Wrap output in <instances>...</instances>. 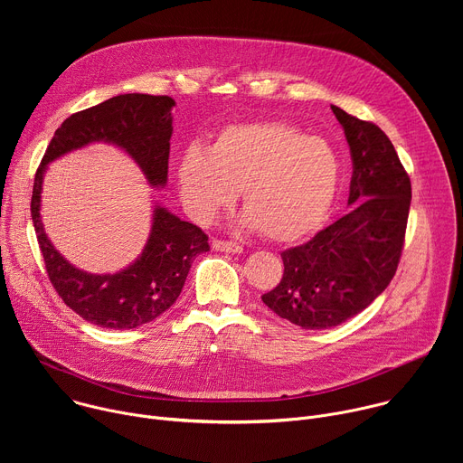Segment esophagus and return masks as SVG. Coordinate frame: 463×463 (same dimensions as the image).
<instances>
[{
	"label": "esophagus",
	"mask_w": 463,
	"mask_h": 463,
	"mask_svg": "<svg viewBox=\"0 0 463 463\" xmlns=\"http://www.w3.org/2000/svg\"><path fill=\"white\" fill-rule=\"evenodd\" d=\"M213 247L216 250H222V252H232V254H240L243 249L241 245L234 243V241H225V240H214L213 241Z\"/></svg>",
	"instance_id": "34e87169"
}]
</instances>
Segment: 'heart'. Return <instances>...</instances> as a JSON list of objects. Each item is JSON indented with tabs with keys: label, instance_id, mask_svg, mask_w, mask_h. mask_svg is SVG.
I'll list each match as a JSON object with an SVG mask.
<instances>
[{
	"label": "heart",
	"instance_id": "heart-1",
	"mask_svg": "<svg viewBox=\"0 0 463 463\" xmlns=\"http://www.w3.org/2000/svg\"><path fill=\"white\" fill-rule=\"evenodd\" d=\"M339 183L334 146L280 120L227 126L209 152L192 146L177 163L181 200L197 222H213L241 190L243 223L275 243L313 234L332 209Z\"/></svg>",
	"mask_w": 463,
	"mask_h": 463
}]
</instances>
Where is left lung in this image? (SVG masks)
I'll list each match as a JSON object with an SVG mask.
<instances>
[{
  "instance_id": "8db88e82",
  "label": "left lung",
  "mask_w": 463,
  "mask_h": 463,
  "mask_svg": "<svg viewBox=\"0 0 463 463\" xmlns=\"http://www.w3.org/2000/svg\"><path fill=\"white\" fill-rule=\"evenodd\" d=\"M350 146V211L309 241L282 252L280 284L261 295L279 317L327 329L368 307L402 258L412 188L393 145L373 122L332 106Z\"/></svg>"
}]
</instances>
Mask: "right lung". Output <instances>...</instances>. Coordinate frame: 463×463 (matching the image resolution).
<instances>
[{
    "instance_id": "add662e5",
    "label": "right lung",
    "mask_w": 463,
    "mask_h": 463,
    "mask_svg": "<svg viewBox=\"0 0 463 463\" xmlns=\"http://www.w3.org/2000/svg\"><path fill=\"white\" fill-rule=\"evenodd\" d=\"M174 99L126 93L73 113L54 131L36 170L31 216L45 269L58 297L84 320L108 329H131L165 313L179 297L192 261L207 252L209 236L194 223L156 205L141 256L113 275L77 269L51 243L40 218L47 165L91 143H109L134 159L152 186H165Z\"/></svg>"
}]
</instances>
